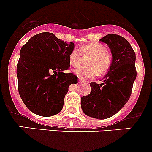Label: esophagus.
<instances>
[{
    "label": "esophagus",
    "instance_id": "obj_1",
    "mask_svg": "<svg viewBox=\"0 0 152 152\" xmlns=\"http://www.w3.org/2000/svg\"><path fill=\"white\" fill-rule=\"evenodd\" d=\"M79 82H86V80L82 79V78H79Z\"/></svg>",
    "mask_w": 152,
    "mask_h": 152
}]
</instances>
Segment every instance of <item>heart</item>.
<instances>
[{
	"mask_svg": "<svg viewBox=\"0 0 152 152\" xmlns=\"http://www.w3.org/2000/svg\"><path fill=\"white\" fill-rule=\"evenodd\" d=\"M81 54L87 56V66L79 67L75 70V75L81 78L93 77L96 74L104 75L107 73L110 67L111 60L107 54V49L103 45L97 42L82 45L80 48ZM69 64L72 67H77L81 63V55L77 50H73L69 54Z\"/></svg>",
	"mask_w": 152,
	"mask_h": 152,
	"instance_id": "b5f03b06",
	"label": "heart"
}]
</instances>
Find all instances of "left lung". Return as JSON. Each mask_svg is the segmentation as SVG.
I'll list each match as a JSON object with an SVG mask.
<instances>
[{"label": "left lung", "mask_w": 152, "mask_h": 152, "mask_svg": "<svg viewBox=\"0 0 152 152\" xmlns=\"http://www.w3.org/2000/svg\"><path fill=\"white\" fill-rule=\"evenodd\" d=\"M108 45L112 62L103 82H91V93L81 99L83 112L89 117L106 119L115 115L129 99L137 77L136 54L124 37L110 34L99 40Z\"/></svg>", "instance_id": "8db88e82"}]
</instances>
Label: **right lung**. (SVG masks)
I'll return each mask as SVG.
<instances>
[{"instance_id":"obj_1","label":"right lung","mask_w":152,"mask_h":152,"mask_svg":"<svg viewBox=\"0 0 152 152\" xmlns=\"http://www.w3.org/2000/svg\"><path fill=\"white\" fill-rule=\"evenodd\" d=\"M73 42L59 40L53 33L37 34L23 47L17 64L18 89L27 108L36 115L49 117L60 112L69 86L77 82L70 67L68 56Z\"/></svg>"}]
</instances>
